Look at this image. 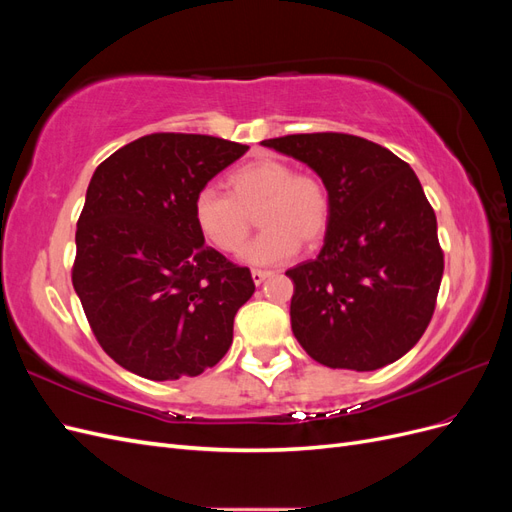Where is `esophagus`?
Returning a JSON list of instances; mask_svg holds the SVG:
<instances>
[{
	"label": "esophagus",
	"mask_w": 512,
	"mask_h": 512,
	"mask_svg": "<svg viewBox=\"0 0 512 512\" xmlns=\"http://www.w3.org/2000/svg\"><path fill=\"white\" fill-rule=\"evenodd\" d=\"M271 275H273L271 271H262V269H254V271H252V280H254V284H256V286H260V284H262V282H265V280H267V277H271Z\"/></svg>",
	"instance_id": "esophagus-1"
}]
</instances>
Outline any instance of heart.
<instances>
[{
  "label": "heart",
  "mask_w": 512,
  "mask_h": 512,
  "mask_svg": "<svg viewBox=\"0 0 512 512\" xmlns=\"http://www.w3.org/2000/svg\"><path fill=\"white\" fill-rule=\"evenodd\" d=\"M228 188L230 194L200 190L194 198V222L213 247L235 254L258 215L265 230L243 252L252 265H280L299 252L301 241L314 245L329 228L331 198L324 183L297 173L284 160L247 162L228 175Z\"/></svg>",
  "instance_id": "heart-1"
}]
</instances>
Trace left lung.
Returning a JSON list of instances; mask_svg holds the SVG:
<instances>
[{"label": "left lung", "instance_id": "1", "mask_svg": "<svg viewBox=\"0 0 512 512\" xmlns=\"http://www.w3.org/2000/svg\"><path fill=\"white\" fill-rule=\"evenodd\" d=\"M262 145L316 170L331 198L320 254L286 271L297 342L333 369L395 363L425 333L444 271L421 181L393 151L361 136L290 134Z\"/></svg>", "mask_w": 512, "mask_h": 512}]
</instances>
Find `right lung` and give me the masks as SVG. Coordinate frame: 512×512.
<instances>
[{
    "instance_id": "right-lung-1",
    "label": "right lung",
    "mask_w": 512,
    "mask_h": 512,
    "mask_svg": "<svg viewBox=\"0 0 512 512\" xmlns=\"http://www.w3.org/2000/svg\"><path fill=\"white\" fill-rule=\"evenodd\" d=\"M250 149L218 136L158 132L108 156L76 222L72 284L111 359L147 380L220 363L256 286L205 245L194 198Z\"/></svg>"
}]
</instances>
